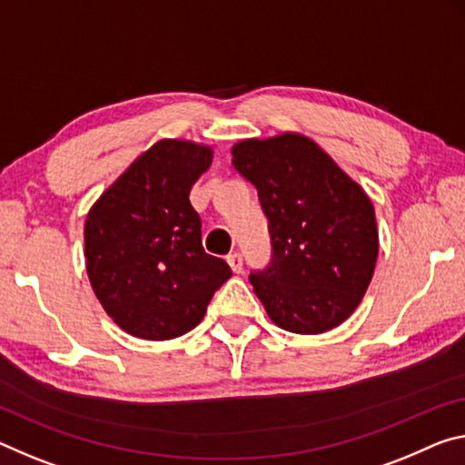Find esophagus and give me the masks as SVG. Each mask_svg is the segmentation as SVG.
Wrapping results in <instances>:
<instances>
[{
    "mask_svg": "<svg viewBox=\"0 0 465 465\" xmlns=\"http://www.w3.org/2000/svg\"><path fill=\"white\" fill-rule=\"evenodd\" d=\"M227 264H230L233 272H242V267H244V262H242V254L232 252L230 256H227Z\"/></svg>",
    "mask_w": 465,
    "mask_h": 465,
    "instance_id": "1",
    "label": "esophagus"
}]
</instances>
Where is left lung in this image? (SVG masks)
Returning a JSON list of instances; mask_svg holds the SVG:
<instances>
[{
	"instance_id": "obj_1",
	"label": "left lung",
	"mask_w": 465,
	"mask_h": 465,
	"mask_svg": "<svg viewBox=\"0 0 465 465\" xmlns=\"http://www.w3.org/2000/svg\"><path fill=\"white\" fill-rule=\"evenodd\" d=\"M232 157L259 190L269 219L272 262L250 275L269 319L300 335L339 327L362 302L377 267L371 198L300 132L244 138Z\"/></svg>"
}]
</instances>
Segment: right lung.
Returning <instances> with one entry per match:
<instances>
[{
  "label": "right lung",
  "instance_id": "1",
  "mask_svg": "<svg viewBox=\"0 0 465 465\" xmlns=\"http://www.w3.org/2000/svg\"><path fill=\"white\" fill-rule=\"evenodd\" d=\"M213 146L157 140L91 206L84 259L93 292L117 327L165 341L193 331L232 277L204 252L190 188L211 167Z\"/></svg>",
  "mask_w": 465,
  "mask_h": 465
}]
</instances>
